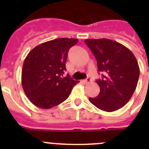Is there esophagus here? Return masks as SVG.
Listing matches in <instances>:
<instances>
[{
	"mask_svg": "<svg viewBox=\"0 0 149 149\" xmlns=\"http://www.w3.org/2000/svg\"><path fill=\"white\" fill-rule=\"evenodd\" d=\"M91 81H92V79H91L90 77H87V78H86V80H84L83 82H84V84H88V83L91 82Z\"/></svg>",
	"mask_w": 149,
	"mask_h": 149,
	"instance_id": "obj_1",
	"label": "esophagus"
}]
</instances>
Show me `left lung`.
Instances as JSON below:
<instances>
[{"label":"left lung","instance_id":"8db88e82","mask_svg":"<svg viewBox=\"0 0 149 149\" xmlns=\"http://www.w3.org/2000/svg\"><path fill=\"white\" fill-rule=\"evenodd\" d=\"M85 43L97 60L98 72L102 73L101 79L96 81L99 94L89 98V101L106 112L122 108L137 85L139 68L136 57L125 46L108 39H86Z\"/></svg>","mask_w":149,"mask_h":149}]
</instances>
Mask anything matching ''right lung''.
Returning <instances> with one entry per match:
<instances>
[{"label":"right lung","instance_id":"obj_1","mask_svg":"<svg viewBox=\"0 0 149 149\" xmlns=\"http://www.w3.org/2000/svg\"><path fill=\"white\" fill-rule=\"evenodd\" d=\"M77 39L60 38L39 45L29 52L24 61L22 84L31 103L39 108L50 109L66 100L79 82L67 74L68 50Z\"/></svg>","mask_w":149,"mask_h":149}]
</instances>
